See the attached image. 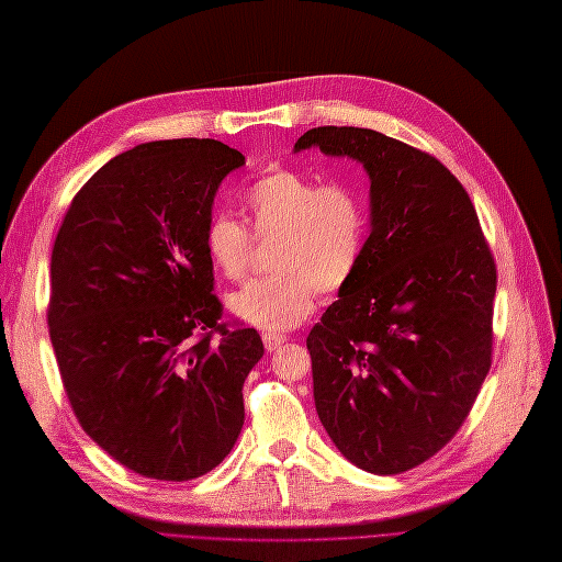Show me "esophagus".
<instances>
[{
  "label": "esophagus",
  "instance_id": "1",
  "mask_svg": "<svg viewBox=\"0 0 562 562\" xmlns=\"http://www.w3.org/2000/svg\"><path fill=\"white\" fill-rule=\"evenodd\" d=\"M262 342H265V349H267V351H279L281 345L285 342V335H279V333H262Z\"/></svg>",
  "mask_w": 562,
  "mask_h": 562
}]
</instances>
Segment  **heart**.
I'll list each match as a JSON object with an SVG mask.
<instances>
[{"label": "heart", "instance_id": "heart-1", "mask_svg": "<svg viewBox=\"0 0 562 562\" xmlns=\"http://www.w3.org/2000/svg\"><path fill=\"white\" fill-rule=\"evenodd\" d=\"M244 209L255 239H274V274L232 293L229 312L269 333L291 330L312 314L316 288L339 291L359 267L366 236L361 199L349 184H318L293 168H277L248 187ZM250 232L229 215H215L206 227L209 260L232 281L248 271Z\"/></svg>", "mask_w": 562, "mask_h": 562}]
</instances>
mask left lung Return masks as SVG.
Returning a JSON list of instances; mask_svg holds the SVG:
<instances>
[{
  "instance_id": "obj_1",
  "label": "left lung",
  "mask_w": 562,
  "mask_h": 562,
  "mask_svg": "<svg viewBox=\"0 0 562 562\" xmlns=\"http://www.w3.org/2000/svg\"><path fill=\"white\" fill-rule=\"evenodd\" d=\"M359 161L370 236L307 337L316 413L351 464L394 475L462 427L490 370L497 269L459 180L431 155L353 126H318L293 151Z\"/></svg>"
}]
</instances>
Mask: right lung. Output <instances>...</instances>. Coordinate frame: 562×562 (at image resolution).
Returning <instances> with one entry per match:
<instances>
[{"mask_svg":"<svg viewBox=\"0 0 562 562\" xmlns=\"http://www.w3.org/2000/svg\"><path fill=\"white\" fill-rule=\"evenodd\" d=\"M244 164L211 138L135 145L77 192L50 252L65 394L81 429L147 479H199L244 427L265 347L255 328L217 323L206 252L217 187Z\"/></svg>","mask_w":562,"mask_h":562,"instance_id":"right-lung-1","label":"right lung"}]
</instances>
